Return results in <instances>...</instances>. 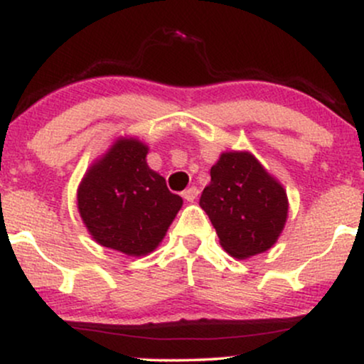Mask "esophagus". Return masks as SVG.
I'll return each mask as SVG.
<instances>
[{
  "label": "esophagus",
  "mask_w": 364,
  "mask_h": 364,
  "mask_svg": "<svg viewBox=\"0 0 364 364\" xmlns=\"http://www.w3.org/2000/svg\"><path fill=\"white\" fill-rule=\"evenodd\" d=\"M196 196H198V188L196 186H190L183 191V198L188 200V202H193Z\"/></svg>",
  "instance_id": "obj_1"
}]
</instances>
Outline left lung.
Masks as SVG:
<instances>
[{"label": "left lung", "instance_id": "obj_1", "mask_svg": "<svg viewBox=\"0 0 364 364\" xmlns=\"http://www.w3.org/2000/svg\"><path fill=\"white\" fill-rule=\"evenodd\" d=\"M220 245L236 258L263 253L277 241L287 219L284 188L248 152H225L210 169L200 196Z\"/></svg>", "mask_w": 364, "mask_h": 364}]
</instances>
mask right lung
<instances>
[{"label": "right lung", "mask_w": 364, "mask_h": 364, "mask_svg": "<svg viewBox=\"0 0 364 364\" xmlns=\"http://www.w3.org/2000/svg\"><path fill=\"white\" fill-rule=\"evenodd\" d=\"M147 147L118 140L78 188V210L99 245L140 257L161 243L183 205L166 179L147 166Z\"/></svg>", "instance_id": "add662e5"}]
</instances>
